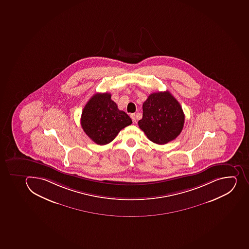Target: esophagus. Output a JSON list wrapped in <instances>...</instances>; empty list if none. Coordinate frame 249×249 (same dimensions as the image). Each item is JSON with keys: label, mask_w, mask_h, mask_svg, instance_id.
<instances>
[{"label": "esophagus", "mask_w": 249, "mask_h": 249, "mask_svg": "<svg viewBox=\"0 0 249 249\" xmlns=\"http://www.w3.org/2000/svg\"><path fill=\"white\" fill-rule=\"evenodd\" d=\"M130 117H131V118H132V121H133V123H136V114H135V113H132V114L130 115Z\"/></svg>", "instance_id": "obj_1"}]
</instances>
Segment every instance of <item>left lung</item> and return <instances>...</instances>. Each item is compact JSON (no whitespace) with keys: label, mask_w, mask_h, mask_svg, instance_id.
Returning <instances> with one entry per match:
<instances>
[{"label":"left lung","mask_w":249,"mask_h":249,"mask_svg":"<svg viewBox=\"0 0 249 249\" xmlns=\"http://www.w3.org/2000/svg\"><path fill=\"white\" fill-rule=\"evenodd\" d=\"M185 115L182 107L169 91L150 94L143 104V118L138 122L150 141L165 144L182 132Z\"/></svg>","instance_id":"8db88e82"}]
</instances>
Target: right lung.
I'll return each mask as SVG.
<instances>
[{
  "instance_id": "1",
  "label": "right lung",
  "mask_w": 249,
  "mask_h": 249,
  "mask_svg": "<svg viewBox=\"0 0 249 249\" xmlns=\"http://www.w3.org/2000/svg\"><path fill=\"white\" fill-rule=\"evenodd\" d=\"M132 123L124 111L119 110L109 93H97L85 106L81 125L85 133L99 145L110 143L121 129Z\"/></svg>"
}]
</instances>
